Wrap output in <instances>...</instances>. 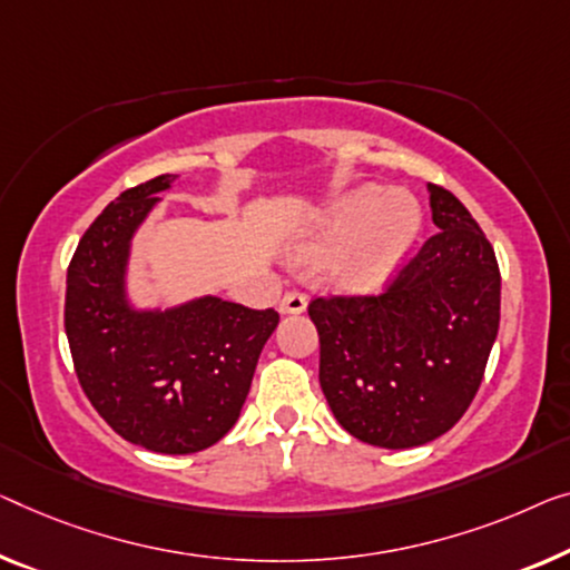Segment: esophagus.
<instances>
[{"mask_svg":"<svg viewBox=\"0 0 570 570\" xmlns=\"http://www.w3.org/2000/svg\"><path fill=\"white\" fill-rule=\"evenodd\" d=\"M304 309H307V296L299 294V292L284 294L282 304H278V312H282V314H302Z\"/></svg>","mask_w":570,"mask_h":570,"instance_id":"1","label":"esophagus"}]
</instances>
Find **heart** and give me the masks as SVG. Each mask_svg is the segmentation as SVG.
<instances>
[{
  "instance_id": "b5f03b06",
  "label": "heart",
  "mask_w": 570,
  "mask_h": 570,
  "mask_svg": "<svg viewBox=\"0 0 570 570\" xmlns=\"http://www.w3.org/2000/svg\"><path fill=\"white\" fill-rule=\"evenodd\" d=\"M422 230L414 197L389 186L366 184L327 204L307 235L309 250L345 245L335 261V278L353 288H376L410 256Z\"/></svg>"
}]
</instances>
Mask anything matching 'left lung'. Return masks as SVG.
Here are the masks:
<instances>
[{
  "mask_svg": "<svg viewBox=\"0 0 570 570\" xmlns=\"http://www.w3.org/2000/svg\"><path fill=\"white\" fill-rule=\"evenodd\" d=\"M428 194L438 233L386 294L309 304L330 410L389 450L430 443L463 417L499 333L502 278L487 235L443 186Z\"/></svg>",
  "mask_w": 570,
  "mask_h": 570,
  "instance_id": "1",
  "label": "left lung"
}]
</instances>
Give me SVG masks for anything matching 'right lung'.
Listing matches in <instances>:
<instances>
[{"instance_id":"right-lung-1","label":"right lung","mask_w":570,"mask_h":570,"mask_svg":"<svg viewBox=\"0 0 570 570\" xmlns=\"http://www.w3.org/2000/svg\"><path fill=\"white\" fill-rule=\"evenodd\" d=\"M164 174L122 191L83 233L66 278V335L89 402L127 443L186 455L215 445L240 417L278 312L204 294L138 304L130 292L132 240Z\"/></svg>"}]
</instances>
